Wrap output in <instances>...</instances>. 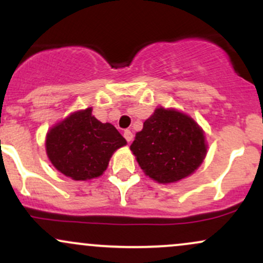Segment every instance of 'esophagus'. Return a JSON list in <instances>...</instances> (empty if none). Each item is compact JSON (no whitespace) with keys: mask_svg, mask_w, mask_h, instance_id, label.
Listing matches in <instances>:
<instances>
[{"mask_svg":"<svg viewBox=\"0 0 263 263\" xmlns=\"http://www.w3.org/2000/svg\"><path fill=\"white\" fill-rule=\"evenodd\" d=\"M123 137L126 138V141L127 142H131L132 138H134V135H132V132L129 131V129H126V131L123 132Z\"/></svg>","mask_w":263,"mask_h":263,"instance_id":"34e87169","label":"esophagus"}]
</instances>
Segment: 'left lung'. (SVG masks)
Instances as JSON below:
<instances>
[{"label": "left lung", "mask_w": 263, "mask_h": 263, "mask_svg": "<svg viewBox=\"0 0 263 263\" xmlns=\"http://www.w3.org/2000/svg\"><path fill=\"white\" fill-rule=\"evenodd\" d=\"M129 149L146 176L168 184L194 173L206 156L208 144L203 128L192 117L159 106L143 122Z\"/></svg>", "instance_id": "8db88e82"}]
</instances>
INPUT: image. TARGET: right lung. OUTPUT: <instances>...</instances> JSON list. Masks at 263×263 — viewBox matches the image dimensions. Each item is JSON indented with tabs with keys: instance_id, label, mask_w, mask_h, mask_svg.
Listing matches in <instances>:
<instances>
[{
	"instance_id": "add662e5",
	"label": "right lung",
	"mask_w": 263,
	"mask_h": 263,
	"mask_svg": "<svg viewBox=\"0 0 263 263\" xmlns=\"http://www.w3.org/2000/svg\"><path fill=\"white\" fill-rule=\"evenodd\" d=\"M111 123L92 116V107L71 112L45 136V152L52 164L73 180L102 176L115 151L126 146Z\"/></svg>"
}]
</instances>
